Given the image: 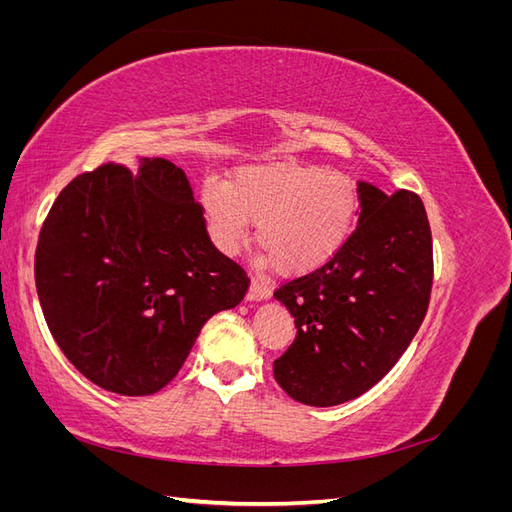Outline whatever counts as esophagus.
<instances>
[{
  "label": "esophagus",
  "mask_w": 512,
  "mask_h": 512,
  "mask_svg": "<svg viewBox=\"0 0 512 512\" xmlns=\"http://www.w3.org/2000/svg\"><path fill=\"white\" fill-rule=\"evenodd\" d=\"M273 288L265 282V280H258V277H254L252 284H250V290H247V299L252 301H265L271 297Z\"/></svg>",
  "instance_id": "esophagus-1"
}]
</instances>
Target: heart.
I'll return each mask as SVG.
<instances>
[{
  "label": "heart",
  "mask_w": 512,
  "mask_h": 512,
  "mask_svg": "<svg viewBox=\"0 0 512 512\" xmlns=\"http://www.w3.org/2000/svg\"><path fill=\"white\" fill-rule=\"evenodd\" d=\"M200 205L211 241L237 254L256 224V241L275 271L305 275L327 265L348 243L359 220L361 192L344 173L299 162H269L237 170L230 185L209 179Z\"/></svg>",
  "instance_id": "heart-1"
}]
</instances>
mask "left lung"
<instances>
[{
    "mask_svg": "<svg viewBox=\"0 0 512 512\" xmlns=\"http://www.w3.org/2000/svg\"><path fill=\"white\" fill-rule=\"evenodd\" d=\"M359 192V224L339 254L273 292L297 327L273 376L305 406L329 408L369 391L406 352L429 307L433 245L421 196H389L369 183Z\"/></svg>",
    "mask_w": 512,
    "mask_h": 512,
    "instance_id": "left-lung-1",
    "label": "left lung"
}]
</instances>
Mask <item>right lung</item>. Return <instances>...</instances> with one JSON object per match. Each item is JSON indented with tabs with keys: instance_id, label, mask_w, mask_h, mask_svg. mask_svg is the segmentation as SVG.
I'll return each instance as SVG.
<instances>
[{
	"instance_id": "right-lung-1",
	"label": "right lung",
	"mask_w": 512,
	"mask_h": 512,
	"mask_svg": "<svg viewBox=\"0 0 512 512\" xmlns=\"http://www.w3.org/2000/svg\"><path fill=\"white\" fill-rule=\"evenodd\" d=\"M36 290L57 346L104 391L153 395L250 277L209 239L183 170L102 164L59 192L36 247Z\"/></svg>"
}]
</instances>
